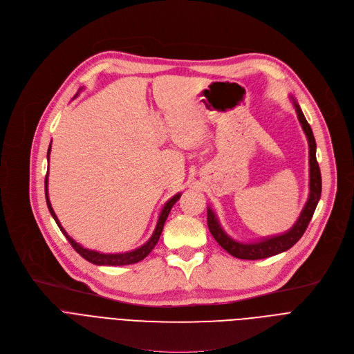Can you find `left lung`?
Segmentation results:
<instances>
[{
    "mask_svg": "<svg viewBox=\"0 0 354 354\" xmlns=\"http://www.w3.org/2000/svg\"><path fill=\"white\" fill-rule=\"evenodd\" d=\"M290 100L295 106V111L297 115L299 122L302 124V129L308 138V143H309V198L308 203L305 204L301 215H299L297 221L293 224V227L281 234V235H275V236H269V238H263L262 241L258 242H238L235 239H232L221 227L218 218H216L215 212L208 207L207 209V223H208V228L209 232L212 234V236L215 238V241L220 243V245L232 257L239 258V259H263V258H269L278 255L281 252L288 251L289 248H292L295 243L302 238V235L305 234L313 212L316 209V205L320 200V194H322V176H320V169L317 165L316 160V142H315V136L313 131L308 123V120L305 119V115L302 112V109L299 107L297 102L295 100L293 96H290Z\"/></svg>",
    "mask_w": 354,
    "mask_h": 354,
    "instance_id": "left-lung-1",
    "label": "left lung"
}]
</instances>
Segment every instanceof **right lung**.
Returning <instances> with one entry per match:
<instances>
[{
    "label": "right lung",
    "instance_id": "obj_1",
    "mask_svg": "<svg viewBox=\"0 0 354 354\" xmlns=\"http://www.w3.org/2000/svg\"><path fill=\"white\" fill-rule=\"evenodd\" d=\"M49 153H50V146L48 149V160H49ZM181 197V194H176L173 198H170L165 207H162L160 215H158V220H157V225H156V230L153 232V235L150 236V239L145 243V245H142L140 248L134 250V251H130V252H123V254H102V252H97V251H92V250H88V248H84L82 245H79L77 242H75L68 234L66 231L62 228L59 220L57 214L53 212V208L50 205V201H49V197H48V173H46V177H45V198H46V204H48V209L50 212V215L53 216V220H55L57 225L59 227V230L62 231V234L66 236V239L69 241L71 245L73 247V250L82 257L85 258L86 261L95 263V265H111V266H119V265H130V263H136L139 262L142 259H145L150 252L151 250L156 247V243L161 235V231H162V227H165V223L167 220V216L173 208V205L178 201V198Z\"/></svg>",
    "mask_w": 354,
    "mask_h": 354
}]
</instances>
